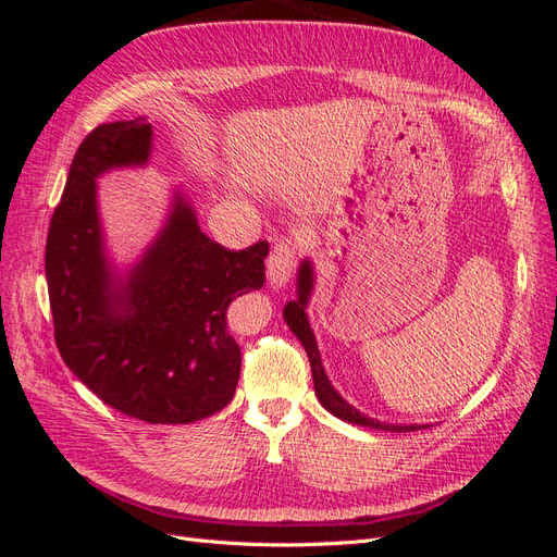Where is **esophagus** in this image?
Segmentation results:
<instances>
[{
	"label": "esophagus",
	"mask_w": 557,
	"mask_h": 557,
	"mask_svg": "<svg viewBox=\"0 0 557 557\" xmlns=\"http://www.w3.org/2000/svg\"><path fill=\"white\" fill-rule=\"evenodd\" d=\"M293 267H295V244L290 239H278L269 252V260H267V281L272 288H283L285 283L290 281L293 274Z\"/></svg>",
	"instance_id": "34e87169"
}]
</instances>
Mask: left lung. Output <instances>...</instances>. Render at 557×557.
Instances as JSON below:
<instances>
[{"label": "left lung", "mask_w": 557, "mask_h": 557, "mask_svg": "<svg viewBox=\"0 0 557 557\" xmlns=\"http://www.w3.org/2000/svg\"><path fill=\"white\" fill-rule=\"evenodd\" d=\"M313 290V267L309 260H305L299 264V274H297V299L288 301L283 309V318L288 327L295 332L297 339L305 346L309 362H311V374H313V387H315V395L320 399L323 407L336 416L346 420V423L352 425H364V428H374V430H387V432H413L420 428H428V425H393V423H381V420L369 418L364 413H360L356 407H350V404L334 391L323 362H320V350L315 344V336L313 330L309 327V318H307V305H309V297Z\"/></svg>", "instance_id": "1"}]
</instances>
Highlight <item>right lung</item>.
Instances as JSON below:
<instances>
[{"label": "right lung", "mask_w": 557, "mask_h": 557, "mask_svg": "<svg viewBox=\"0 0 557 557\" xmlns=\"http://www.w3.org/2000/svg\"><path fill=\"white\" fill-rule=\"evenodd\" d=\"M150 141L144 117L99 125L81 141L46 242L50 311L64 364L104 404L156 425L195 423L237 391L242 348L225 313L234 297L262 288L269 244L211 242L176 193L144 258L125 278L113 276L97 178L144 166Z\"/></svg>", "instance_id": "right-lung-1"}]
</instances>
